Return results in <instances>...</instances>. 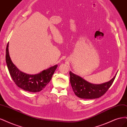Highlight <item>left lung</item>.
<instances>
[{
	"label": "left lung",
	"instance_id": "obj_1",
	"mask_svg": "<svg viewBox=\"0 0 127 127\" xmlns=\"http://www.w3.org/2000/svg\"><path fill=\"white\" fill-rule=\"evenodd\" d=\"M70 82L75 95L81 99H96L104 95L112 84L116 75L109 82L100 84H95L88 82L80 76L71 71Z\"/></svg>",
	"mask_w": 127,
	"mask_h": 127
}]
</instances>
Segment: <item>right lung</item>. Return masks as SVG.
Wrapping results in <instances>:
<instances>
[{
    "label": "right lung",
    "mask_w": 127,
    "mask_h": 127,
    "mask_svg": "<svg viewBox=\"0 0 127 127\" xmlns=\"http://www.w3.org/2000/svg\"><path fill=\"white\" fill-rule=\"evenodd\" d=\"M9 43L6 50V61L10 75L15 84L24 90L38 92L45 88L51 81L58 65L52 66L36 74H28L20 71L12 62L9 54Z\"/></svg>",
    "instance_id": "add662e5"
}]
</instances>
